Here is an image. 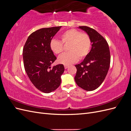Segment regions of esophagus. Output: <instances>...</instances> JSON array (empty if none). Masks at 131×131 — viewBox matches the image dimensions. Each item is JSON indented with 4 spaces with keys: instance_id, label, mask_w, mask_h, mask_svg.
Masks as SVG:
<instances>
[{
    "instance_id": "esophagus-1",
    "label": "esophagus",
    "mask_w": 131,
    "mask_h": 131,
    "mask_svg": "<svg viewBox=\"0 0 131 131\" xmlns=\"http://www.w3.org/2000/svg\"><path fill=\"white\" fill-rule=\"evenodd\" d=\"M69 67V66L68 65H64V68L65 69H67Z\"/></svg>"
}]
</instances>
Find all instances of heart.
Segmentation results:
<instances>
[{
    "label": "heart",
    "mask_w": 131,
    "mask_h": 131,
    "mask_svg": "<svg viewBox=\"0 0 131 131\" xmlns=\"http://www.w3.org/2000/svg\"><path fill=\"white\" fill-rule=\"evenodd\" d=\"M61 41L52 39L50 42V49L55 54H61L64 50L63 44H69V52L58 58L59 63L69 65L76 62L79 58L82 59L89 54L91 47V39L89 35L76 29H70L60 35Z\"/></svg>",
    "instance_id": "heart-1"
}]
</instances>
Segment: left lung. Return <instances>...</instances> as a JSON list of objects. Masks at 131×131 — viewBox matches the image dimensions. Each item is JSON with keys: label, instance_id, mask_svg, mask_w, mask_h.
I'll return each instance as SVG.
<instances>
[{"label": "left lung", "instance_id": "left-lung-1", "mask_svg": "<svg viewBox=\"0 0 131 131\" xmlns=\"http://www.w3.org/2000/svg\"><path fill=\"white\" fill-rule=\"evenodd\" d=\"M80 28L88 34L92 42L89 54L80 64L75 65L74 78L77 84L86 91H93L103 82L110 67V53L108 43L97 31L87 26Z\"/></svg>", "mask_w": 131, "mask_h": 131}]
</instances>
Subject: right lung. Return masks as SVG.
Returning <instances> with one entry per match:
<instances>
[{
  "mask_svg": "<svg viewBox=\"0 0 131 131\" xmlns=\"http://www.w3.org/2000/svg\"><path fill=\"white\" fill-rule=\"evenodd\" d=\"M61 26L43 28L31 33L23 49V59L28 77L34 86L43 93L56 90L64 71L63 64L51 65L56 59L50 47V42Z\"/></svg>",
  "mask_w": 131,
  "mask_h": 131,
  "instance_id": "obj_1",
  "label": "right lung"
}]
</instances>
